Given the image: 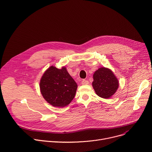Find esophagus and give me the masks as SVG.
Here are the masks:
<instances>
[{"label": "esophagus", "instance_id": "esophagus-1", "mask_svg": "<svg viewBox=\"0 0 152 152\" xmlns=\"http://www.w3.org/2000/svg\"><path fill=\"white\" fill-rule=\"evenodd\" d=\"M89 84V82L87 80H86V79H84L82 80V84L83 85H87Z\"/></svg>", "mask_w": 152, "mask_h": 152}]
</instances>
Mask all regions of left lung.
I'll use <instances>...</instances> for the list:
<instances>
[{
  "instance_id": "1",
  "label": "left lung",
  "mask_w": 152,
  "mask_h": 152,
  "mask_svg": "<svg viewBox=\"0 0 152 152\" xmlns=\"http://www.w3.org/2000/svg\"><path fill=\"white\" fill-rule=\"evenodd\" d=\"M92 85L96 94L102 98L107 99L115 93L119 83L111 70L102 67L94 72Z\"/></svg>"
}]
</instances>
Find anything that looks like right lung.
Here are the masks:
<instances>
[{
  "label": "right lung",
  "mask_w": 152,
  "mask_h": 152,
  "mask_svg": "<svg viewBox=\"0 0 152 152\" xmlns=\"http://www.w3.org/2000/svg\"><path fill=\"white\" fill-rule=\"evenodd\" d=\"M77 85L65 67L51 66L43 75L40 89L44 99L54 107H64L75 98Z\"/></svg>",
  "instance_id": "obj_1"
}]
</instances>
